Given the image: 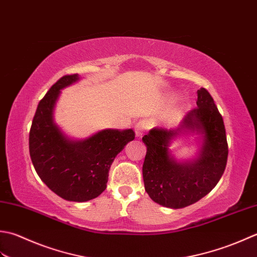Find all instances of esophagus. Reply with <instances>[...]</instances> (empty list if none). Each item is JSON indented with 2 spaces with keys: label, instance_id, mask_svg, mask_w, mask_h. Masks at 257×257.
I'll return each instance as SVG.
<instances>
[{
  "label": "esophagus",
  "instance_id": "obj_1",
  "mask_svg": "<svg viewBox=\"0 0 257 257\" xmlns=\"http://www.w3.org/2000/svg\"><path fill=\"white\" fill-rule=\"evenodd\" d=\"M149 128H150V123L148 121H139L134 125V131H135L136 136H142Z\"/></svg>",
  "mask_w": 257,
  "mask_h": 257
}]
</instances>
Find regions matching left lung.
<instances>
[{"instance_id": "left-lung-1", "label": "left lung", "mask_w": 257, "mask_h": 257, "mask_svg": "<svg viewBox=\"0 0 257 257\" xmlns=\"http://www.w3.org/2000/svg\"><path fill=\"white\" fill-rule=\"evenodd\" d=\"M196 105L176 130L154 127L142 139L148 148L143 163L145 191L162 206L182 208L200 201L215 187L226 167L228 146L223 117L206 88L197 91ZM187 130L202 135L201 152L195 160L177 162L168 145Z\"/></svg>"}]
</instances>
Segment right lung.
<instances>
[{"label": "right lung", "instance_id": "right-lung-1", "mask_svg": "<svg viewBox=\"0 0 257 257\" xmlns=\"http://www.w3.org/2000/svg\"><path fill=\"white\" fill-rule=\"evenodd\" d=\"M62 76L41 99L30 130L29 148L34 169L51 191L66 201L86 202L106 188L108 171L124 146L135 139L133 130H103L91 138H67L53 118L62 88L78 81Z\"/></svg>", "mask_w": 257, "mask_h": 257}]
</instances>
